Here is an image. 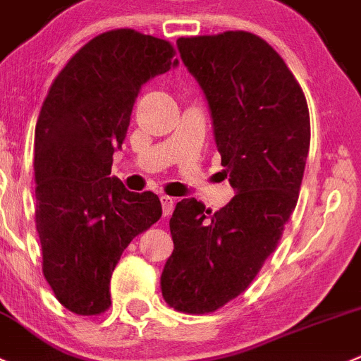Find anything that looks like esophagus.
I'll return each mask as SVG.
<instances>
[{
  "mask_svg": "<svg viewBox=\"0 0 361 361\" xmlns=\"http://www.w3.org/2000/svg\"><path fill=\"white\" fill-rule=\"evenodd\" d=\"M161 204H163V214L170 216L175 207V198L168 197V195H163V197H161Z\"/></svg>",
  "mask_w": 361,
  "mask_h": 361,
  "instance_id": "obj_1",
  "label": "esophagus"
}]
</instances>
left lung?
I'll return each mask as SVG.
<instances>
[{"instance_id": "1", "label": "left lung", "mask_w": 361, "mask_h": 361, "mask_svg": "<svg viewBox=\"0 0 361 361\" xmlns=\"http://www.w3.org/2000/svg\"><path fill=\"white\" fill-rule=\"evenodd\" d=\"M180 58L207 97L234 198L216 211L195 198L170 218L173 253L163 298L211 314L245 293L280 243L300 197L308 147L307 99L283 58L250 32L180 37Z\"/></svg>"}]
</instances>
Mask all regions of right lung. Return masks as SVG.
Returning <instances> with one entry per match:
<instances>
[{"mask_svg": "<svg viewBox=\"0 0 361 361\" xmlns=\"http://www.w3.org/2000/svg\"><path fill=\"white\" fill-rule=\"evenodd\" d=\"M168 40L131 28L88 40L49 87L35 127V225L42 273L78 315L111 305L120 255L163 214L152 191L109 177L142 85L178 63Z\"/></svg>", "mask_w": 361, "mask_h": 361, "instance_id": "1", "label": "right lung"}]
</instances>
